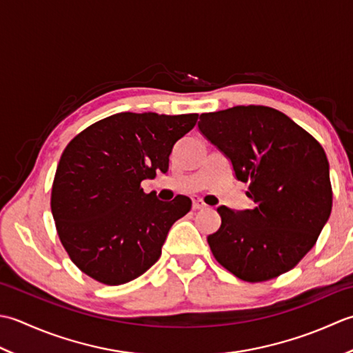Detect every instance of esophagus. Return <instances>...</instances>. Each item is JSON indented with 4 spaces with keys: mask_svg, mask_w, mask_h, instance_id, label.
Returning <instances> with one entry per match:
<instances>
[{
    "mask_svg": "<svg viewBox=\"0 0 353 353\" xmlns=\"http://www.w3.org/2000/svg\"><path fill=\"white\" fill-rule=\"evenodd\" d=\"M205 207H207V204L204 203L203 199L193 198V208H195V210H203V208H205Z\"/></svg>",
    "mask_w": 353,
    "mask_h": 353,
    "instance_id": "1",
    "label": "esophagus"
}]
</instances>
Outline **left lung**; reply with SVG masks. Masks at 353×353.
Segmentation results:
<instances>
[{"mask_svg":"<svg viewBox=\"0 0 353 353\" xmlns=\"http://www.w3.org/2000/svg\"><path fill=\"white\" fill-rule=\"evenodd\" d=\"M198 128L248 183L253 207H218L221 227L207 237L214 259L245 282L292 270L311 250L332 210L325 149L274 108L248 105L201 114Z\"/></svg>","mask_w":353,"mask_h":353,"instance_id":"obj_1","label":"left lung"}]
</instances>
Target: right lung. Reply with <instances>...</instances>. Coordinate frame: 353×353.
I'll return each mask as SVG.
<instances>
[{"label": "right lung", "instance_id": "1", "mask_svg": "<svg viewBox=\"0 0 353 353\" xmlns=\"http://www.w3.org/2000/svg\"><path fill=\"white\" fill-rule=\"evenodd\" d=\"M198 114L119 112L71 140L57 164L52 213L63 248L76 267L105 285H123L161 256L174 222L190 198L158 201L143 179L166 174L175 143Z\"/></svg>", "mask_w": 353, "mask_h": 353}]
</instances>
